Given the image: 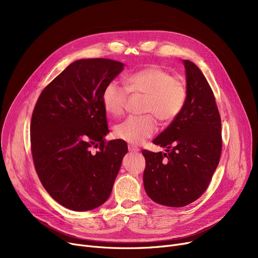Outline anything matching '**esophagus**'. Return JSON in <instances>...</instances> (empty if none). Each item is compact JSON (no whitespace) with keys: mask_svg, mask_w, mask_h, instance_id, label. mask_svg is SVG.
I'll list each match as a JSON object with an SVG mask.
<instances>
[{"mask_svg":"<svg viewBox=\"0 0 258 258\" xmlns=\"http://www.w3.org/2000/svg\"><path fill=\"white\" fill-rule=\"evenodd\" d=\"M128 151L132 152V153H138L140 150L137 146H135L133 144H128Z\"/></svg>","mask_w":258,"mask_h":258,"instance_id":"1","label":"esophagus"}]
</instances>
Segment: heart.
<instances>
[{"instance_id":"1","label":"heart","mask_w":258,"mask_h":258,"mask_svg":"<svg viewBox=\"0 0 258 258\" xmlns=\"http://www.w3.org/2000/svg\"><path fill=\"white\" fill-rule=\"evenodd\" d=\"M126 88L117 81L108 83L102 92V104L106 113L114 117L124 114L128 92L145 95L143 116H131L115 127V135L124 141L139 144L158 130L156 116L162 122H170L185 104L186 88L183 81L158 66L134 72L125 78Z\"/></svg>"}]
</instances>
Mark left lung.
<instances>
[{
    "instance_id": "8db88e82",
    "label": "left lung",
    "mask_w": 258,
    "mask_h": 258,
    "mask_svg": "<svg viewBox=\"0 0 258 258\" xmlns=\"http://www.w3.org/2000/svg\"><path fill=\"white\" fill-rule=\"evenodd\" d=\"M183 62L185 104L153 141L166 147V153L142 151L145 191L154 202L169 207L186 206L206 191L222 154L221 116L212 89L192 61Z\"/></svg>"
}]
</instances>
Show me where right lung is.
<instances>
[{
    "label": "right lung",
    "instance_id": "right-lung-1",
    "mask_svg": "<svg viewBox=\"0 0 258 258\" xmlns=\"http://www.w3.org/2000/svg\"><path fill=\"white\" fill-rule=\"evenodd\" d=\"M107 58L79 59L40 93L30 124L33 163L47 192L63 207L87 211L110 197L125 141H105L104 87L123 70ZM98 148L96 153L90 148Z\"/></svg>",
    "mask_w": 258,
    "mask_h": 258
}]
</instances>
